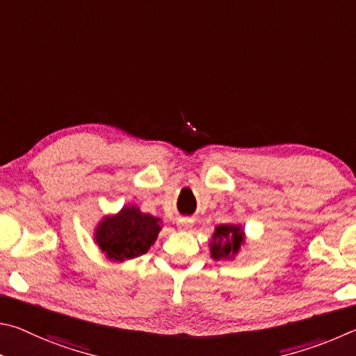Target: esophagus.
<instances>
[{
	"label": "esophagus",
	"mask_w": 356,
	"mask_h": 356,
	"mask_svg": "<svg viewBox=\"0 0 356 356\" xmlns=\"http://www.w3.org/2000/svg\"><path fill=\"white\" fill-rule=\"evenodd\" d=\"M177 223L179 229H189L192 227V220L188 219V217H179Z\"/></svg>",
	"instance_id": "1"
}]
</instances>
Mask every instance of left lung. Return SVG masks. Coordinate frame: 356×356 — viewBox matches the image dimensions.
<instances>
[{
    "mask_svg": "<svg viewBox=\"0 0 356 356\" xmlns=\"http://www.w3.org/2000/svg\"><path fill=\"white\" fill-rule=\"evenodd\" d=\"M244 244V229L239 225H219L211 242V257L216 261L232 259Z\"/></svg>",
    "mask_w": 356,
    "mask_h": 356,
    "instance_id": "8db88e82",
    "label": "left lung"
}]
</instances>
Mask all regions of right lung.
Masks as SVG:
<instances>
[{
	"instance_id": "1",
	"label": "right lung",
	"mask_w": 356,
	"mask_h": 356,
	"mask_svg": "<svg viewBox=\"0 0 356 356\" xmlns=\"http://www.w3.org/2000/svg\"><path fill=\"white\" fill-rule=\"evenodd\" d=\"M161 232L159 219L143 214L136 207L104 217L95 232V241L109 259L127 261L147 253Z\"/></svg>"
}]
</instances>
